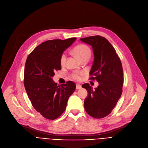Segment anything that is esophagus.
Listing matches in <instances>:
<instances>
[{"label": "esophagus", "instance_id": "1", "mask_svg": "<svg viewBox=\"0 0 148 148\" xmlns=\"http://www.w3.org/2000/svg\"><path fill=\"white\" fill-rule=\"evenodd\" d=\"M82 88V86L80 85V84H76V88L77 89H80Z\"/></svg>", "mask_w": 148, "mask_h": 148}]
</instances>
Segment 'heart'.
<instances>
[{
    "label": "heart",
    "mask_w": 148,
    "mask_h": 148,
    "mask_svg": "<svg viewBox=\"0 0 148 148\" xmlns=\"http://www.w3.org/2000/svg\"><path fill=\"white\" fill-rule=\"evenodd\" d=\"M74 54L80 60L82 61L84 59L90 58L91 56V51L88 47L84 44H79L77 45L73 49ZM66 56L65 53H62L60 57V64L61 65H64L66 62ZM84 74L83 71L74 72L71 74V77L75 80H80L82 78V75Z\"/></svg>",
    "instance_id": "1"
}]
</instances>
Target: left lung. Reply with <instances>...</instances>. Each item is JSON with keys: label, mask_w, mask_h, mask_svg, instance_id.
Listing matches in <instances>:
<instances>
[{"label": "left lung", "mask_w": 148, "mask_h": 148, "mask_svg": "<svg viewBox=\"0 0 148 148\" xmlns=\"http://www.w3.org/2000/svg\"><path fill=\"white\" fill-rule=\"evenodd\" d=\"M92 46L94 59L90 79L96 80L99 85L93 89L88 83L83 84L88 95L84 100V109L91 117L101 119L109 115L122 93L123 71L116 50L104 37L96 35L81 38Z\"/></svg>", "instance_id": "8db88e82"}]
</instances>
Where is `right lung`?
<instances>
[{
	"label": "right lung",
	"instance_id": "obj_1",
	"mask_svg": "<svg viewBox=\"0 0 148 148\" xmlns=\"http://www.w3.org/2000/svg\"><path fill=\"white\" fill-rule=\"evenodd\" d=\"M76 38L52 39L37 46L26 59L24 86L34 109L44 117L55 120L65 111L69 97L76 86L71 81L57 86L52 77L61 70L60 57Z\"/></svg>",
	"mask_w": 148,
	"mask_h": 148
}]
</instances>
